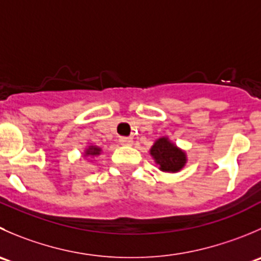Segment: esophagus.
I'll return each instance as SVG.
<instances>
[{"mask_svg":"<svg viewBox=\"0 0 261 261\" xmlns=\"http://www.w3.org/2000/svg\"><path fill=\"white\" fill-rule=\"evenodd\" d=\"M120 144L121 145H125V146L133 145V139L125 138V136H123V138H120Z\"/></svg>","mask_w":261,"mask_h":261,"instance_id":"1","label":"esophagus"}]
</instances>
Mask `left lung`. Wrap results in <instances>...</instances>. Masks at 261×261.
<instances>
[{
  "mask_svg": "<svg viewBox=\"0 0 261 261\" xmlns=\"http://www.w3.org/2000/svg\"><path fill=\"white\" fill-rule=\"evenodd\" d=\"M150 155L161 171L171 173L181 171L187 162L186 153L174 145L168 138L158 139L150 148Z\"/></svg>",
  "mask_w": 261,
  "mask_h": 261,
  "instance_id": "left-lung-1",
  "label": "left lung"
}]
</instances>
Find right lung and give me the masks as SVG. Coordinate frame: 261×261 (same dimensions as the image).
<instances>
[{
  "label": "right lung",
  "mask_w": 261,
  "mask_h": 261,
  "mask_svg": "<svg viewBox=\"0 0 261 261\" xmlns=\"http://www.w3.org/2000/svg\"><path fill=\"white\" fill-rule=\"evenodd\" d=\"M100 151H102V149L100 148H98V146H95V145H90V146H88L87 150H85V155L97 156V155H99Z\"/></svg>",
  "instance_id": "right-lung-1"
}]
</instances>
